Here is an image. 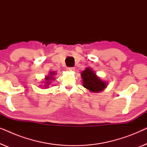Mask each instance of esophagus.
I'll list each match as a JSON object with an SVG mask.
<instances>
[{
  "label": "esophagus",
  "mask_w": 147,
  "mask_h": 147,
  "mask_svg": "<svg viewBox=\"0 0 147 147\" xmlns=\"http://www.w3.org/2000/svg\"><path fill=\"white\" fill-rule=\"evenodd\" d=\"M67 70H68V71H75V68L69 67H67Z\"/></svg>",
  "instance_id": "34e87169"
}]
</instances>
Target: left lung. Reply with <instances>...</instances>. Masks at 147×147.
<instances>
[{"mask_svg":"<svg viewBox=\"0 0 147 147\" xmlns=\"http://www.w3.org/2000/svg\"><path fill=\"white\" fill-rule=\"evenodd\" d=\"M83 86L89 91L94 93L103 91L107 86V82L98 77L92 68L87 67L81 73Z\"/></svg>","mask_w":147,"mask_h":147,"instance_id":"8db88e82","label":"left lung"}]
</instances>
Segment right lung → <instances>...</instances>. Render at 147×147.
<instances>
[{"instance_id":"add662e5","label":"right lung","mask_w":147,"mask_h":147,"mask_svg":"<svg viewBox=\"0 0 147 147\" xmlns=\"http://www.w3.org/2000/svg\"><path fill=\"white\" fill-rule=\"evenodd\" d=\"M56 74V73L55 71H51L49 72V76H47L45 77V88H48L47 86L49 85L50 84V82L52 81V80H53L55 78H53V76H55Z\"/></svg>"}]
</instances>
